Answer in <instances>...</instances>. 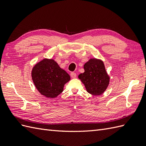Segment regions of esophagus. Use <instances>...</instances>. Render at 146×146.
Listing matches in <instances>:
<instances>
[{"label":"esophagus","instance_id":"34e87169","mask_svg":"<svg viewBox=\"0 0 146 146\" xmlns=\"http://www.w3.org/2000/svg\"><path fill=\"white\" fill-rule=\"evenodd\" d=\"M70 75H71V77L73 78H74L76 77V73H74V72H72L70 73Z\"/></svg>","mask_w":146,"mask_h":146}]
</instances>
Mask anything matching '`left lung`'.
Here are the masks:
<instances>
[{
  "mask_svg": "<svg viewBox=\"0 0 146 146\" xmlns=\"http://www.w3.org/2000/svg\"><path fill=\"white\" fill-rule=\"evenodd\" d=\"M84 72L79 74L87 91L92 95L98 96L106 91L109 83L104 63L96 58L90 59L84 65Z\"/></svg>",
  "mask_w": 146,
  "mask_h": 146,
  "instance_id": "8db88e82",
  "label": "left lung"
}]
</instances>
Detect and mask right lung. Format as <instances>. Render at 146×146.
Returning a JSON list of instances; mask_svg holds the SVG:
<instances>
[{"label": "right lung", "mask_w": 146, "mask_h": 146, "mask_svg": "<svg viewBox=\"0 0 146 146\" xmlns=\"http://www.w3.org/2000/svg\"><path fill=\"white\" fill-rule=\"evenodd\" d=\"M32 78L35 86L41 94L54 98L63 91L70 76L54 60L45 58L34 66Z\"/></svg>", "instance_id": "obj_1"}]
</instances>
